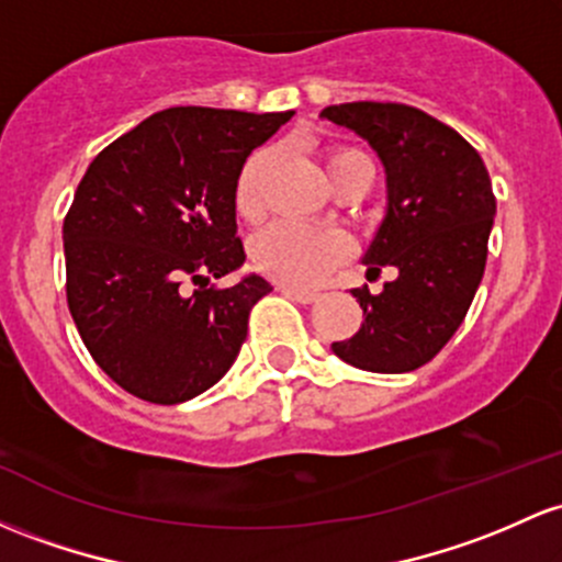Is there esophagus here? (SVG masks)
Here are the masks:
<instances>
[{"label":"esophagus","mask_w":562,"mask_h":562,"mask_svg":"<svg viewBox=\"0 0 562 562\" xmlns=\"http://www.w3.org/2000/svg\"><path fill=\"white\" fill-rule=\"evenodd\" d=\"M282 293L285 295H291L293 301H299V304H314V301H317V293L314 291H304V288H282Z\"/></svg>","instance_id":"34e87169"}]
</instances>
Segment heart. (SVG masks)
<instances>
[{
    "label": "heart",
    "instance_id": "obj_1",
    "mask_svg": "<svg viewBox=\"0 0 562 562\" xmlns=\"http://www.w3.org/2000/svg\"><path fill=\"white\" fill-rule=\"evenodd\" d=\"M271 154L267 149L250 154L234 187V207L245 221H256L263 213V172ZM333 187L349 178H366L371 187L373 159L360 149H336L325 159ZM349 239L338 229H317L301 224H271L252 239V261L263 274L288 285H314L347 256Z\"/></svg>",
    "mask_w": 562,
    "mask_h": 562
}]
</instances>
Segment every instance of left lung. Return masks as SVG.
<instances>
[{
  "instance_id": "8db88e82",
  "label": "left lung",
  "mask_w": 562,
  "mask_h": 562,
  "mask_svg": "<svg viewBox=\"0 0 562 562\" xmlns=\"http://www.w3.org/2000/svg\"><path fill=\"white\" fill-rule=\"evenodd\" d=\"M319 116L384 165L386 215L362 263L368 277L394 269L381 293L351 291L362 325L330 349L360 371H416L451 341L483 280L496 215L488 170L453 127L405 103H338Z\"/></svg>"
}]
</instances>
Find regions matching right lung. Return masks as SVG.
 <instances>
[{"label": "right lung", "mask_w": 562, "mask_h": 562, "mask_svg": "<svg viewBox=\"0 0 562 562\" xmlns=\"http://www.w3.org/2000/svg\"><path fill=\"white\" fill-rule=\"evenodd\" d=\"M291 116L165 109L90 162L64 221L66 299L92 360L125 392L187 403L237 360L271 285L207 282L245 263L237 176Z\"/></svg>", "instance_id": "1"}]
</instances>
